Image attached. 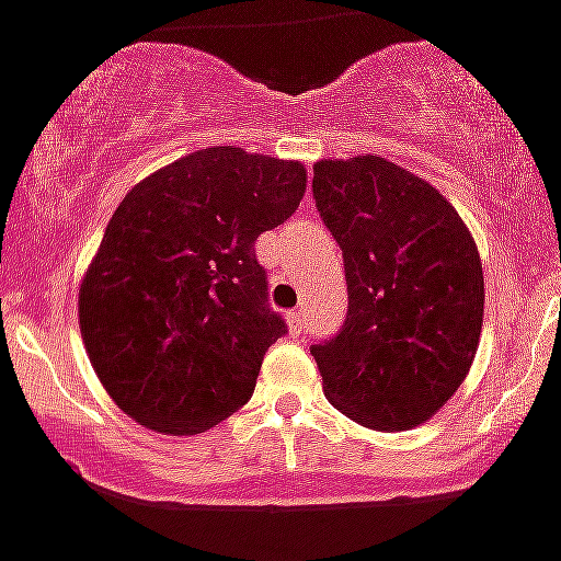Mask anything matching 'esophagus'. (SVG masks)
<instances>
[{
	"instance_id": "34e87169",
	"label": "esophagus",
	"mask_w": 561,
	"mask_h": 561,
	"mask_svg": "<svg viewBox=\"0 0 561 561\" xmlns=\"http://www.w3.org/2000/svg\"><path fill=\"white\" fill-rule=\"evenodd\" d=\"M288 322H290V331L299 333L305 324V310H290L288 313Z\"/></svg>"
}]
</instances>
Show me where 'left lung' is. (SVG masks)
I'll list each match as a JSON object with an SVG mask.
<instances>
[{
	"instance_id": "8db88e82",
	"label": "left lung",
	"mask_w": 561,
	"mask_h": 561,
	"mask_svg": "<svg viewBox=\"0 0 561 561\" xmlns=\"http://www.w3.org/2000/svg\"><path fill=\"white\" fill-rule=\"evenodd\" d=\"M313 199L347 279L345 322L310 345L324 397L376 431L422 425L477 356L484 313L477 242L436 187L388 159L317 162Z\"/></svg>"
}]
</instances>
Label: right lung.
Returning a JSON list of instances; mask_svg holds the SVG:
<instances>
[{
	"mask_svg": "<svg viewBox=\"0 0 561 561\" xmlns=\"http://www.w3.org/2000/svg\"><path fill=\"white\" fill-rule=\"evenodd\" d=\"M299 162L233 145L150 173L119 202L79 290V324L111 399L139 425L202 433L256 388L288 333L267 302L259 233L305 196Z\"/></svg>",
	"mask_w": 561,
	"mask_h": 561,
	"instance_id": "right-lung-1",
	"label": "right lung"
}]
</instances>
